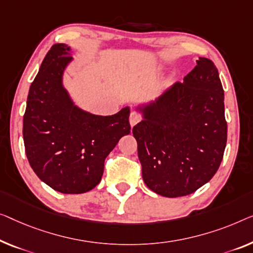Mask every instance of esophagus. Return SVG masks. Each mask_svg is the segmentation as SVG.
I'll list each match as a JSON object with an SVG mask.
<instances>
[{"label":"esophagus","instance_id":"1","mask_svg":"<svg viewBox=\"0 0 253 253\" xmlns=\"http://www.w3.org/2000/svg\"><path fill=\"white\" fill-rule=\"evenodd\" d=\"M141 116H139L137 112H130V116H129V123H130V126L133 127L141 122Z\"/></svg>","mask_w":253,"mask_h":253}]
</instances>
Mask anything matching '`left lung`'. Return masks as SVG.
I'll return each mask as SVG.
<instances>
[{"mask_svg":"<svg viewBox=\"0 0 253 253\" xmlns=\"http://www.w3.org/2000/svg\"><path fill=\"white\" fill-rule=\"evenodd\" d=\"M143 180L167 198L193 193L219 168L227 141L224 89L217 67L200 58L133 128Z\"/></svg>","mask_w":253,"mask_h":253,"instance_id":"left-lung-1","label":"left lung"}]
</instances>
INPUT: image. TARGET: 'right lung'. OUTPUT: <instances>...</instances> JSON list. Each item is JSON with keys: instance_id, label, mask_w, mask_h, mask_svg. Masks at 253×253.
<instances>
[{"instance_id": "obj_1", "label": "right lung", "mask_w": 253, "mask_h": 253, "mask_svg": "<svg viewBox=\"0 0 253 253\" xmlns=\"http://www.w3.org/2000/svg\"><path fill=\"white\" fill-rule=\"evenodd\" d=\"M70 60L66 44H54L45 55L29 88L22 135L40 179L61 193L79 194L100 183L105 158L130 133L129 108L103 117L75 107L61 83Z\"/></svg>"}]
</instances>
